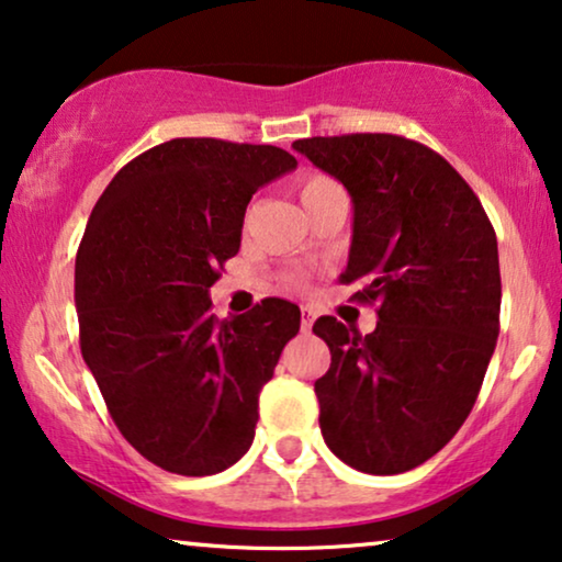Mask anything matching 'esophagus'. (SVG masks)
Wrapping results in <instances>:
<instances>
[{"label": "esophagus", "instance_id": "obj_1", "mask_svg": "<svg viewBox=\"0 0 562 562\" xmlns=\"http://www.w3.org/2000/svg\"><path fill=\"white\" fill-rule=\"evenodd\" d=\"M313 321H316V313H313L311 308H303V313H301V326H303V331H311Z\"/></svg>", "mask_w": 562, "mask_h": 562}]
</instances>
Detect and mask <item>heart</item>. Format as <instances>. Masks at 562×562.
I'll return each instance as SVG.
<instances>
[{
	"label": "heart",
	"instance_id": "heart-1",
	"mask_svg": "<svg viewBox=\"0 0 562 562\" xmlns=\"http://www.w3.org/2000/svg\"><path fill=\"white\" fill-rule=\"evenodd\" d=\"M336 182L331 177L326 175H316V171H311V175L301 177V182H297V194H301V203H311L316 194H321L324 190H328V187H334Z\"/></svg>",
	"mask_w": 562,
	"mask_h": 562
}]
</instances>
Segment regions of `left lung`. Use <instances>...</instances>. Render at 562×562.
Instances as JSON below:
<instances>
[{"label":"left lung","mask_w":562,"mask_h":562,"mask_svg":"<svg viewBox=\"0 0 562 562\" xmlns=\"http://www.w3.org/2000/svg\"><path fill=\"white\" fill-rule=\"evenodd\" d=\"M293 148L351 194L341 282L378 305L368 336L334 316L313 324L331 349L316 380L321 434L349 468L406 473L450 442L481 393L498 339L496 231L452 164L416 140L349 133Z\"/></svg>","instance_id":"1"}]
</instances>
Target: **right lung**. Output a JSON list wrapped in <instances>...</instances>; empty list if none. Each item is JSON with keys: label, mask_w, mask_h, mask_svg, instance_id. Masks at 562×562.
<instances>
[{"label": "right lung", "mask_w": 562, "mask_h": 562, "mask_svg": "<svg viewBox=\"0 0 562 562\" xmlns=\"http://www.w3.org/2000/svg\"><path fill=\"white\" fill-rule=\"evenodd\" d=\"M295 167L277 146L171 138L125 164L89 215L74 272L81 357L120 434L169 473L244 458L259 391L301 328L280 297L211 313L251 194Z\"/></svg>", "instance_id": "obj_1"}]
</instances>
